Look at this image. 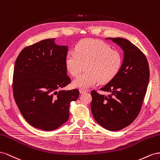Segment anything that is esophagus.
Instances as JSON below:
<instances>
[{
	"mask_svg": "<svg viewBox=\"0 0 160 160\" xmlns=\"http://www.w3.org/2000/svg\"><path fill=\"white\" fill-rule=\"evenodd\" d=\"M79 91H80V94H83V93H85V92H87V90H84V89H82V88H80Z\"/></svg>",
	"mask_w": 160,
	"mask_h": 160,
	"instance_id": "34e87169",
	"label": "esophagus"
}]
</instances>
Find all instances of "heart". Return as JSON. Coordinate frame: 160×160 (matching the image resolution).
Here are the masks:
<instances>
[{
    "label": "heart",
    "instance_id": "obj_1",
    "mask_svg": "<svg viewBox=\"0 0 160 160\" xmlns=\"http://www.w3.org/2000/svg\"><path fill=\"white\" fill-rule=\"evenodd\" d=\"M122 62L121 53L111 49L110 45L98 39H88L78 44L75 52H68L65 58L67 70L74 76L83 72L73 80L74 87L86 89L99 81L107 83L119 72Z\"/></svg>",
    "mask_w": 160,
    "mask_h": 160
}]
</instances>
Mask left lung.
Listing matches in <instances>:
<instances>
[{
    "instance_id": "left-lung-1",
    "label": "left lung",
    "mask_w": 160,
    "mask_h": 160,
    "mask_svg": "<svg viewBox=\"0 0 160 160\" xmlns=\"http://www.w3.org/2000/svg\"><path fill=\"white\" fill-rule=\"evenodd\" d=\"M119 45L124 58L117 76L103 87L108 96L91 91V111L99 125L109 131L129 125L141 111L149 79V64L144 53L124 38H107Z\"/></svg>"
}]
</instances>
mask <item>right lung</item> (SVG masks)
I'll use <instances>...</instances> for the list:
<instances>
[{"label": "right lung", "mask_w": 160, "mask_h": 160, "mask_svg": "<svg viewBox=\"0 0 160 160\" xmlns=\"http://www.w3.org/2000/svg\"><path fill=\"white\" fill-rule=\"evenodd\" d=\"M66 45L55 38L41 41L22 50L15 61L12 90L17 105L29 125L53 131L69 118L72 101L79 90H62L71 80L67 75Z\"/></svg>", "instance_id": "add662e5"}]
</instances>
